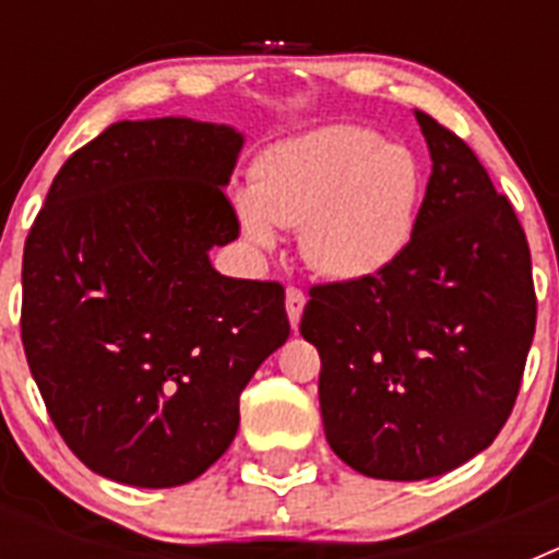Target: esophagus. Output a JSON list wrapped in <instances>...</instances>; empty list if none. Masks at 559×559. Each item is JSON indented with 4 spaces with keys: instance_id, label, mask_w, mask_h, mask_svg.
Here are the masks:
<instances>
[{
    "instance_id": "obj_1",
    "label": "esophagus",
    "mask_w": 559,
    "mask_h": 559,
    "mask_svg": "<svg viewBox=\"0 0 559 559\" xmlns=\"http://www.w3.org/2000/svg\"><path fill=\"white\" fill-rule=\"evenodd\" d=\"M305 302H308V296L302 294L299 288H288L285 290V310H288V322L290 328H299V319H302Z\"/></svg>"
}]
</instances>
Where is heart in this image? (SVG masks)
Here are the masks:
<instances>
[{
	"label": "heart",
	"instance_id": "heart-1",
	"mask_svg": "<svg viewBox=\"0 0 559 559\" xmlns=\"http://www.w3.org/2000/svg\"><path fill=\"white\" fill-rule=\"evenodd\" d=\"M426 173L408 147L364 126H328L276 142L251 170V192L231 210L254 246H274L276 224L299 226L302 254L341 283L372 280L417 235Z\"/></svg>",
	"mask_w": 559,
	"mask_h": 559
}]
</instances>
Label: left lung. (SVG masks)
I'll return each mask as SVG.
<instances>
[{
  "instance_id": "8db88e82",
  "label": "left lung",
  "mask_w": 559,
  "mask_h": 559,
  "mask_svg": "<svg viewBox=\"0 0 559 559\" xmlns=\"http://www.w3.org/2000/svg\"><path fill=\"white\" fill-rule=\"evenodd\" d=\"M431 153L417 235L372 280L316 285L299 333L319 349L324 437L369 478L419 481L490 448L535 335L532 257L476 153L414 111Z\"/></svg>"
}]
</instances>
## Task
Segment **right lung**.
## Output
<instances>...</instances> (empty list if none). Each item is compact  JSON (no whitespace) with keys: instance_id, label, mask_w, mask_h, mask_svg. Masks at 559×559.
<instances>
[{"instance_id":"right-lung-1","label":"right lung","mask_w":559,"mask_h":559,"mask_svg":"<svg viewBox=\"0 0 559 559\" xmlns=\"http://www.w3.org/2000/svg\"><path fill=\"white\" fill-rule=\"evenodd\" d=\"M243 133L122 120L72 153L22 260V341L47 412L97 476L179 487L224 456L240 392L288 341L280 283L231 280Z\"/></svg>"}]
</instances>
